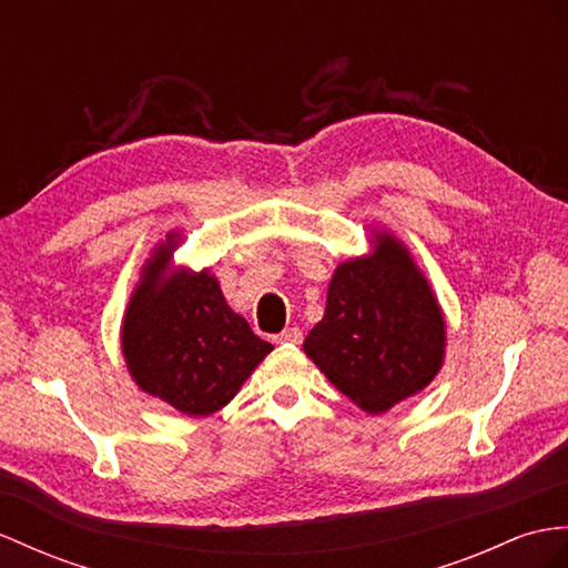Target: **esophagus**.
Wrapping results in <instances>:
<instances>
[{"instance_id":"34e87169","label":"esophagus","mask_w":568,"mask_h":568,"mask_svg":"<svg viewBox=\"0 0 568 568\" xmlns=\"http://www.w3.org/2000/svg\"><path fill=\"white\" fill-rule=\"evenodd\" d=\"M303 332L298 327H286L280 335H274V342H292V344H301Z\"/></svg>"}]
</instances>
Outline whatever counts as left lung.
<instances>
[{"mask_svg":"<svg viewBox=\"0 0 568 568\" xmlns=\"http://www.w3.org/2000/svg\"><path fill=\"white\" fill-rule=\"evenodd\" d=\"M373 253L342 262L303 352L371 414L417 395L444 366L446 321L403 241L376 233Z\"/></svg>","mask_w":568,"mask_h":568,"instance_id":"8db88e82","label":"left lung"}]
</instances>
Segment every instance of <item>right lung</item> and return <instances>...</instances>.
<instances>
[{"label": "right lung", "mask_w": 568, "mask_h": 568, "mask_svg": "<svg viewBox=\"0 0 568 568\" xmlns=\"http://www.w3.org/2000/svg\"><path fill=\"white\" fill-rule=\"evenodd\" d=\"M178 233L142 267L122 321V354L132 381L187 417L229 405L272 352L233 313L210 270H173Z\"/></svg>", "instance_id": "right-lung-1"}]
</instances>
